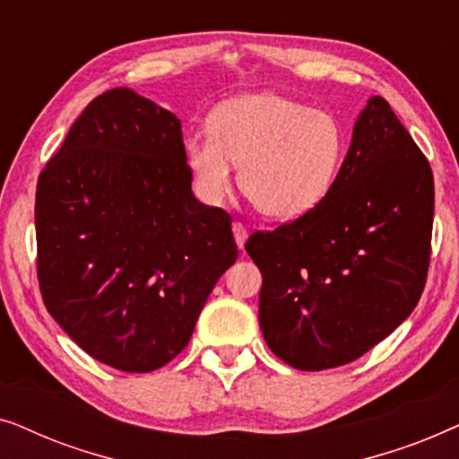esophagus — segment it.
<instances>
[{
    "instance_id": "34e87169",
    "label": "esophagus",
    "mask_w": 459,
    "mask_h": 459,
    "mask_svg": "<svg viewBox=\"0 0 459 459\" xmlns=\"http://www.w3.org/2000/svg\"><path fill=\"white\" fill-rule=\"evenodd\" d=\"M231 231H234V238H236V244H238V248H244V244H247V238H248V231H247V228H244L242 223H234L231 225Z\"/></svg>"
}]
</instances>
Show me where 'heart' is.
Returning <instances> with one entry per match:
<instances>
[{
	"label": "heart",
	"mask_w": 459,
	"mask_h": 459,
	"mask_svg": "<svg viewBox=\"0 0 459 459\" xmlns=\"http://www.w3.org/2000/svg\"><path fill=\"white\" fill-rule=\"evenodd\" d=\"M347 156V131L330 110L309 108L272 91L225 100L211 115V134L186 142L194 186L217 204L234 186L269 219L292 221L334 190Z\"/></svg>",
	"instance_id": "obj_1"
}]
</instances>
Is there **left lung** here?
Masks as SVG:
<instances>
[{"instance_id":"left-lung-1","label":"left lung","mask_w":459,"mask_h":459,"mask_svg":"<svg viewBox=\"0 0 459 459\" xmlns=\"http://www.w3.org/2000/svg\"><path fill=\"white\" fill-rule=\"evenodd\" d=\"M435 179L385 98L357 117L334 190L317 209L255 231L259 324L288 366H344L403 324L430 261Z\"/></svg>"}]
</instances>
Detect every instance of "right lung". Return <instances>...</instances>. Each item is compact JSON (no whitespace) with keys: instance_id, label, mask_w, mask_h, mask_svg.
I'll return each instance as SVG.
<instances>
[{"instance_id":"1","label":"right lung","mask_w":459,"mask_h":459,"mask_svg":"<svg viewBox=\"0 0 459 459\" xmlns=\"http://www.w3.org/2000/svg\"><path fill=\"white\" fill-rule=\"evenodd\" d=\"M35 230L49 316L121 372L178 357L238 259L231 217L194 196L179 118L129 87L91 100L48 160Z\"/></svg>"}]
</instances>
